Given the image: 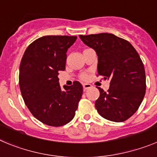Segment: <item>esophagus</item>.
<instances>
[{"label": "esophagus", "mask_w": 157, "mask_h": 157, "mask_svg": "<svg viewBox=\"0 0 157 157\" xmlns=\"http://www.w3.org/2000/svg\"><path fill=\"white\" fill-rule=\"evenodd\" d=\"M83 90H87V89L90 88V87H92V85L91 84H90V83H83Z\"/></svg>", "instance_id": "obj_1"}]
</instances>
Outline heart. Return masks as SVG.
Segmentation results:
<instances>
[{"label":"heart","instance_id":"heart-1","mask_svg":"<svg viewBox=\"0 0 157 157\" xmlns=\"http://www.w3.org/2000/svg\"><path fill=\"white\" fill-rule=\"evenodd\" d=\"M80 77H81V79H83V80H85V79L87 77V75L86 74H81Z\"/></svg>","mask_w":157,"mask_h":157}]
</instances>
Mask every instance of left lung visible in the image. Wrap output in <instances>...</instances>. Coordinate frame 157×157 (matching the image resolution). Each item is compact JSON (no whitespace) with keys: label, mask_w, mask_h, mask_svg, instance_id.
Returning <instances> with one entry per match:
<instances>
[{"label":"left lung","mask_w":157,"mask_h":157,"mask_svg":"<svg viewBox=\"0 0 157 157\" xmlns=\"http://www.w3.org/2000/svg\"><path fill=\"white\" fill-rule=\"evenodd\" d=\"M98 56V74L110 80L108 91L98 87L95 107L101 116L124 121L138 110L146 94V73L140 55L129 42L110 33L82 36Z\"/></svg>","instance_id":"8db88e82"}]
</instances>
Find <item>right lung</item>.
<instances>
[{
  "instance_id": "obj_1",
  "label": "right lung",
  "mask_w": 157,
  "mask_h": 157,
  "mask_svg": "<svg viewBox=\"0 0 157 157\" xmlns=\"http://www.w3.org/2000/svg\"><path fill=\"white\" fill-rule=\"evenodd\" d=\"M77 36H46L28 46L19 69V87L23 100L35 118L45 125L59 127L70 122L83 94L78 81L64 86L58 74L65 70L67 51Z\"/></svg>"
}]
</instances>
